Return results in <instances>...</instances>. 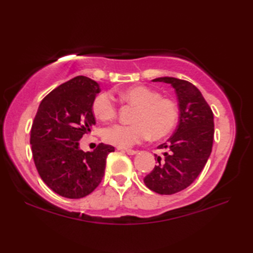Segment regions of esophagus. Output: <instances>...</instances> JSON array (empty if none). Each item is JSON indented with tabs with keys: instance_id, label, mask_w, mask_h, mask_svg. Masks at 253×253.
Wrapping results in <instances>:
<instances>
[{
	"instance_id": "esophagus-1",
	"label": "esophagus",
	"mask_w": 253,
	"mask_h": 253,
	"mask_svg": "<svg viewBox=\"0 0 253 253\" xmlns=\"http://www.w3.org/2000/svg\"><path fill=\"white\" fill-rule=\"evenodd\" d=\"M124 152H126L128 155H135L137 153L136 150H131V149H126L124 150Z\"/></svg>"
}]
</instances>
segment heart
Wrapping results in <instances>:
<instances>
[{
    "label": "heart",
    "instance_id": "1",
    "mask_svg": "<svg viewBox=\"0 0 253 253\" xmlns=\"http://www.w3.org/2000/svg\"><path fill=\"white\" fill-rule=\"evenodd\" d=\"M120 98L137 107L132 125H114L103 131L104 141L118 148H130L146 140L151 135L154 140L168 136L178 121L176 102L161 96L159 91L147 85H133L118 91ZM94 116L101 122L113 121L117 106L109 93H101L92 103Z\"/></svg>",
    "mask_w": 253,
    "mask_h": 253
}]
</instances>
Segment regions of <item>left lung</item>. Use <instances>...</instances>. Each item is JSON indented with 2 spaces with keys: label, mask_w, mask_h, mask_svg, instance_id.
Masks as SVG:
<instances>
[{
  "label": "left lung",
  "mask_w": 253,
  "mask_h": 253,
  "mask_svg": "<svg viewBox=\"0 0 253 253\" xmlns=\"http://www.w3.org/2000/svg\"><path fill=\"white\" fill-rule=\"evenodd\" d=\"M152 82L171 84L179 105V122L174 135L159 146L163 157L144 177V184L160 195H174L196 180L211 154L214 117L211 107L200 91L187 80L160 77Z\"/></svg>",
  "instance_id": "1"
}]
</instances>
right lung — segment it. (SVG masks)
Segmentation results:
<instances>
[{"label":"right lung","instance_id":"obj_1","mask_svg":"<svg viewBox=\"0 0 253 253\" xmlns=\"http://www.w3.org/2000/svg\"><path fill=\"white\" fill-rule=\"evenodd\" d=\"M100 92L94 80L77 76L42 100L30 131L35 165L41 179L57 195L80 199L92 192L104 176L106 157L114 147L100 143L92 152L79 140L95 125L92 103Z\"/></svg>","mask_w":253,"mask_h":253}]
</instances>
